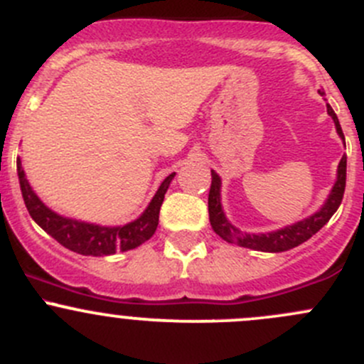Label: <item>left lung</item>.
Masks as SVG:
<instances>
[{"instance_id": "left-lung-1", "label": "left lung", "mask_w": 364, "mask_h": 364, "mask_svg": "<svg viewBox=\"0 0 364 364\" xmlns=\"http://www.w3.org/2000/svg\"><path fill=\"white\" fill-rule=\"evenodd\" d=\"M328 114L335 121L336 132H338L340 139L345 144L343 132H341L340 121L336 117L335 111L331 109V105H328ZM345 179H347V156H341L338 164V172H336V181L333 185L331 192H329L328 199L322 204V208L317 213H314L308 218L299 220V222L292 223V225H285L282 229L271 230V232H259V234H250V232H241L237 227H234L232 223L227 220L225 213L222 208V179L216 174L215 171H211V188H209V197H208V208H209V222H211L213 230L218 234L222 240H225L227 243H234L237 247L250 248V250H259V252H287L291 248L299 247L301 243L310 240L314 234H317L326 223L329 222L333 215L336 213V209L340 208L341 199H343L345 192Z\"/></svg>"}]
</instances>
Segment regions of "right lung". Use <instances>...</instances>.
Here are the masks:
<instances>
[{
    "label": "right lung",
    "mask_w": 364,
    "mask_h": 364,
    "mask_svg": "<svg viewBox=\"0 0 364 364\" xmlns=\"http://www.w3.org/2000/svg\"><path fill=\"white\" fill-rule=\"evenodd\" d=\"M17 174H19L21 192H23V199L29 215L49 236H53L65 248L80 253V255L104 257L112 255L116 252L134 250L155 234L156 227H159L161 203H164L165 192L174 179L176 172L168 174L161 181L151 203L148 204V208L137 220L116 227L97 225V223L80 222V220L58 215L53 209L47 208L36 196L35 190L31 188L24 174L21 159H17Z\"/></svg>",
    "instance_id": "right-lung-1"
}]
</instances>
